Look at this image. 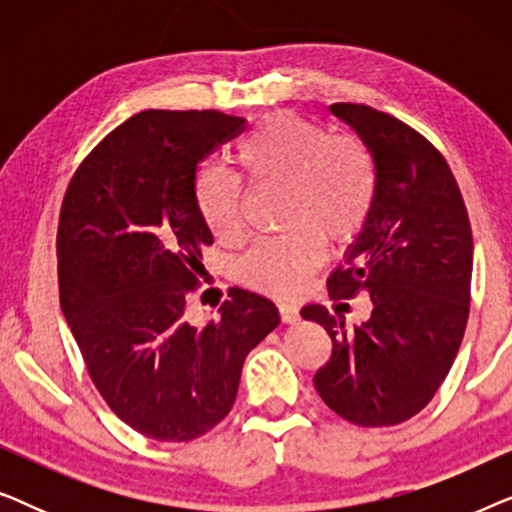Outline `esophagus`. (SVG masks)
Here are the masks:
<instances>
[{
    "mask_svg": "<svg viewBox=\"0 0 512 512\" xmlns=\"http://www.w3.org/2000/svg\"><path fill=\"white\" fill-rule=\"evenodd\" d=\"M279 314H282L284 324H298V321H300L298 307L291 305V303H282V305H279Z\"/></svg>",
    "mask_w": 512,
    "mask_h": 512,
    "instance_id": "1",
    "label": "esophagus"
}]
</instances>
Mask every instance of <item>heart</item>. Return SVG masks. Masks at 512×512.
<instances>
[{
    "label": "heart",
    "mask_w": 512,
    "mask_h": 512,
    "mask_svg": "<svg viewBox=\"0 0 512 512\" xmlns=\"http://www.w3.org/2000/svg\"><path fill=\"white\" fill-rule=\"evenodd\" d=\"M235 160L251 186H282V235L256 242L240 261V277L270 296H293L319 265L321 237L349 242L366 226L377 174L368 149L333 137L319 123L279 111L240 139ZM202 221L219 240L240 235V186L223 170L195 179Z\"/></svg>",
    "instance_id": "1"
}]
</instances>
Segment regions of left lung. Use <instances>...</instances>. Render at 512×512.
Listing matches in <instances>:
<instances>
[{
	"label": "left lung",
	"instance_id": "obj_1",
	"mask_svg": "<svg viewBox=\"0 0 512 512\" xmlns=\"http://www.w3.org/2000/svg\"><path fill=\"white\" fill-rule=\"evenodd\" d=\"M375 163L366 226L328 277L333 298L366 293L370 319L305 305L333 340L314 387L333 412L359 426H391L417 415L450 373L471 303V223L445 158L426 139L366 104H333Z\"/></svg>",
	"mask_w": 512,
	"mask_h": 512
}]
</instances>
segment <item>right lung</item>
<instances>
[{
    "label": "right lung",
    "instance_id": "obj_1",
    "mask_svg": "<svg viewBox=\"0 0 512 512\" xmlns=\"http://www.w3.org/2000/svg\"><path fill=\"white\" fill-rule=\"evenodd\" d=\"M242 128L221 111H139L90 151L62 200V314L97 391L146 438L184 443L214 429L247 354L279 326L275 303L247 289H230L205 326L184 317L214 242L195 172Z\"/></svg>",
    "mask_w": 512,
    "mask_h": 512
}]
</instances>
